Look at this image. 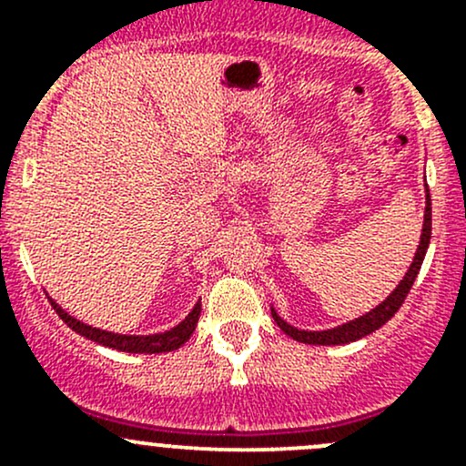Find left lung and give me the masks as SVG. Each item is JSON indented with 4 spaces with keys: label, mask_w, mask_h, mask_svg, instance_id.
Wrapping results in <instances>:
<instances>
[{
    "label": "left lung",
    "mask_w": 466,
    "mask_h": 466,
    "mask_svg": "<svg viewBox=\"0 0 466 466\" xmlns=\"http://www.w3.org/2000/svg\"><path fill=\"white\" fill-rule=\"evenodd\" d=\"M429 243H431V196H429V187H426L424 228H421V237H420V246H417V252H415V259H412L410 268H408V272L403 275V279L397 284V289H394L392 293L379 304V307H374L372 311L363 313V316L354 318V320L338 324V327L333 329H324V331H307V329L293 327V324L286 322L284 318L270 307L277 327H279L286 336H290L298 342H304V345H347V342H354V340H360V338L370 336V333L383 327V324L399 311V307L403 304L406 295L410 293L412 284H415V277L420 275V268L421 263H424Z\"/></svg>",
    "instance_id": "8db88e82"
}]
</instances>
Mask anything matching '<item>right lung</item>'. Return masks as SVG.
<instances>
[{
    "mask_svg": "<svg viewBox=\"0 0 466 466\" xmlns=\"http://www.w3.org/2000/svg\"><path fill=\"white\" fill-rule=\"evenodd\" d=\"M51 307L54 311L58 313L60 320L67 324L69 329H74L76 333L86 336L87 340L98 342V345H106L112 347V350H119V351H128V354H162V351H173L177 347L185 345L187 340L191 338L194 333L196 324H198L200 318V302H196V307L191 309L189 316L185 318L180 324H176L173 329L162 333H150V336H126V333H115V331H103V329L96 327H89V324L76 320L74 316H69L58 302L49 298Z\"/></svg>",
    "mask_w": 466,
    "mask_h": 466,
    "instance_id": "add662e5",
    "label": "right lung"
}]
</instances>
